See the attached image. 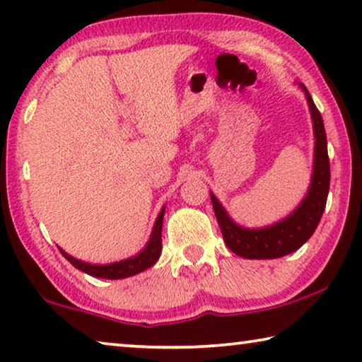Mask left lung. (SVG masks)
Wrapping results in <instances>:
<instances>
[{"label": "left lung", "instance_id": "left-lung-1", "mask_svg": "<svg viewBox=\"0 0 362 362\" xmlns=\"http://www.w3.org/2000/svg\"><path fill=\"white\" fill-rule=\"evenodd\" d=\"M298 88L303 90L306 103H308L311 124H313L315 148L310 185L296 209L289 212V216L272 225L249 228V226L235 222L223 204L217 199V196L211 192L212 207L220 230H222L223 241L231 252L243 259L268 260L296 252L313 235L316 226L320 225L322 212L326 209L330 183L326 131H324L321 113L317 112L310 93L303 84H298Z\"/></svg>", "mask_w": 362, "mask_h": 362}]
</instances>
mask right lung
<instances>
[{
  "instance_id": "obj_1",
  "label": "right lung",
  "mask_w": 362,
  "mask_h": 362,
  "mask_svg": "<svg viewBox=\"0 0 362 362\" xmlns=\"http://www.w3.org/2000/svg\"><path fill=\"white\" fill-rule=\"evenodd\" d=\"M164 212H166V204L161 207V211H159L158 217L155 220V225H153L151 228V235L144 246V249L140 250L139 254L129 257V259L107 263V265H97V263H86L83 260H78L70 254H66L65 250L60 247L59 250L73 267L79 269V272L89 274V276L102 278V279H124V278L134 276V274L142 273L146 268L155 265L159 259V255H161V249H163L161 231H163Z\"/></svg>"
}]
</instances>
